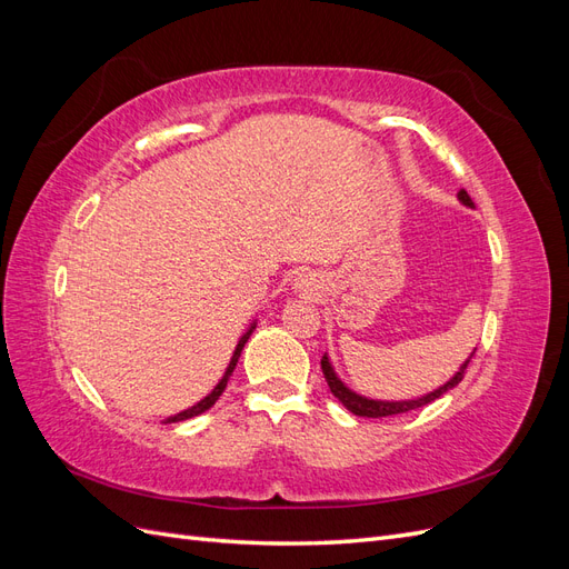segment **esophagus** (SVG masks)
I'll list each match as a JSON object with an SVG mask.
<instances>
[{
  "mask_svg": "<svg viewBox=\"0 0 569 569\" xmlns=\"http://www.w3.org/2000/svg\"><path fill=\"white\" fill-rule=\"evenodd\" d=\"M301 284H303V278H301Z\"/></svg>",
  "mask_w": 569,
  "mask_h": 569,
  "instance_id": "esophagus-1",
  "label": "esophagus"
}]
</instances>
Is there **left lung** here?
Returning <instances> with one entry per match:
<instances>
[{"label":"left lung","instance_id":"1","mask_svg":"<svg viewBox=\"0 0 569 569\" xmlns=\"http://www.w3.org/2000/svg\"><path fill=\"white\" fill-rule=\"evenodd\" d=\"M458 199H460L465 206H470V209H475V203H472L470 194L465 192V189H460ZM472 356H475V353H470V358H472ZM470 358L465 360V363L460 366V370H458L443 387H439V389H435V391H429V393L420 396V399H410V401H375V399H368V396H360V393L351 391V389H349L347 385H343V382L339 380V377H337V372H335V368H332V363H330V358H327V353L322 356L320 366H322V375H325V380H327V387H330V391L343 403V408L351 410L353 416H360V418H389V416H399V412H408V410H416V408H422V406H427V403H432V401L439 399L441 393H446L449 389L458 387L460 380L465 377V370H468Z\"/></svg>","mask_w":569,"mask_h":569}]
</instances>
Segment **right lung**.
<instances>
[{
  "label": "right lung",
  "instance_id": "obj_1",
  "mask_svg": "<svg viewBox=\"0 0 569 569\" xmlns=\"http://www.w3.org/2000/svg\"><path fill=\"white\" fill-rule=\"evenodd\" d=\"M253 327H256V322H251V327H249V330L242 335V339L237 341L234 353H232V358H230V366L226 368V375L220 377V382L213 387V391H211L209 396H203V399H201L199 403H194L192 408H187V410L178 412V416H170V418H166V425H168V422H182V420H189V418H194V416H201V412H206V410H209V408L218 401V396H220L222 391H226V387H228L230 375H232V370H234V366H237L239 356H242V349H244V343L249 341V337H251V332H253Z\"/></svg>",
  "mask_w": 569,
  "mask_h": 569
}]
</instances>
